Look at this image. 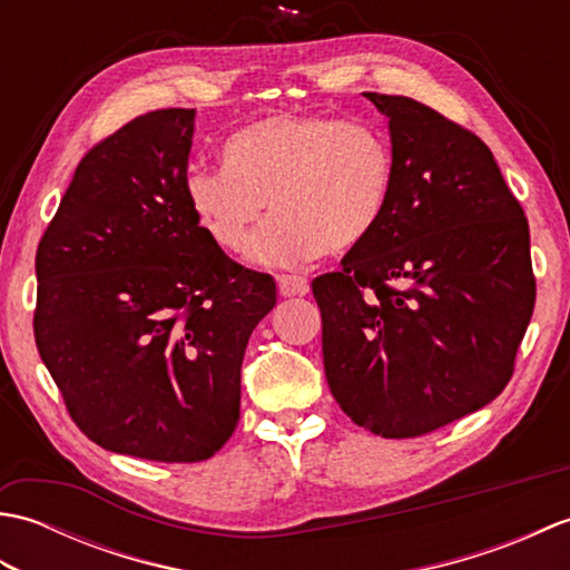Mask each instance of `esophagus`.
<instances>
[{
	"label": "esophagus",
	"instance_id": "obj_1",
	"mask_svg": "<svg viewBox=\"0 0 570 570\" xmlns=\"http://www.w3.org/2000/svg\"><path fill=\"white\" fill-rule=\"evenodd\" d=\"M276 286H278V294L284 298H292V296H306L311 292V286L304 276H294V274H282L276 276Z\"/></svg>",
	"mask_w": 570,
	"mask_h": 570
}]
</instances>
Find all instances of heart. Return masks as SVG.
<instances>
[{"label": "heart", "mask_w": 570, "mask_h": 570, "mask_svg": "<svg viewBox=\"0 0 570 570\" xmlns=\"http://www.w3.org/2000/svg\"><path fill=\"white\" fill-rule=\"evenodd\" d=\"M394 149L382 129L328 115L282 112L237 129L223 166H193L186 203L203 233L225 252L247 245L262 266H298L370 239L390 210Z\"/></svg>", "instance_id": "1"}]
</instances>
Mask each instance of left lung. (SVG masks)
<instances>
[{
	"label": "left lung",
	"instance_id": "1",
	"mask_svg": "<svg viewBox=\"0 0 570 570\" xmlns=\"http://www.w3.org/2000/svg\"><path fill=\"white\" fill-rule=\"evenodd\" d=\"M367 98L390 119V210L311 286L335 402L362 429L414 439L510 382L537 298L529 223L480 137L404 95Z\"/></svg>",
	"mask_w": 570,
	"mask_h": 570
}]
</instances>
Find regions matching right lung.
Segmentation results:
<instances>
[{
	"mask_svg": "<svg viewBox=\"0 0 570 570\" xmlns=\"http://www.w3.org/2000/svg\"><path fill=\"white\" fill-rule=\"evenodd\" d=\"M196 110H156L82 156L36 249L33 335L105 451L198 463L239 421V370L276 306L269 274L203 233L184 178Z\"/></svg>",
	"mask_w": 570,
	"mask_h": 570,
	"instance_id": "1",
	"label": "right lung"
}]
</instances>
